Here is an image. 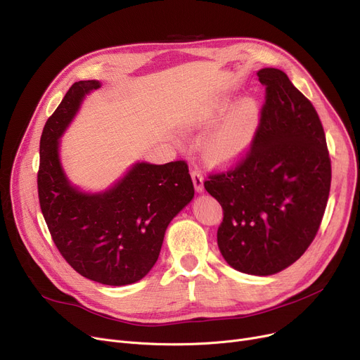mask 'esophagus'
I'll use <instances>...</instances> for the list:
<instances>
[{
	"label": "esophagus",
	"instance_id": "34e87169",
	"mask_svg": "<svg viewBox=\"0 0 360 360\" xmlns=\"http://www.w3.org/2000/svg\"><path fill=\"white\" fill-rule=\"evenodd\" d=\"M191 176H192L195 191L199 192V193H202L204 192V177H202V174H200V171L195 168V169H192Z\"/></svg>",
	"mask_w": 360,
	"mask_h": 360
}]
</instances>
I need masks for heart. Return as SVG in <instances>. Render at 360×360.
<instances>
[{
  "instance_id": "heart-1",
  "label": "heart",
  "mask_w": 360,
  "mask_h": 360,
  "mask_svg": "<svg viewBox=\"0 0 360 360\" xmlns=\"http://www.w3.org/2000/svg\"><path fill=\"white\" fill-rule=\"evenodd\" d=\"M224 109L226 102L214 106L198 118L196 125L211 127L221 117ZM258 120H260V106L257 100L251 96L240 98L200 140V155L204 161L215 167L235 162L250 148L257 131Z\"/></svg>"
}]
</instances>
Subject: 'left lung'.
<instances>
[{
  "label": "left lung",
  "mask_w": 360,
  "mask_h": 360,
  "mask_svg": "<svg viewBox=\"0 0 360 360\" xmlns=\"http://www.w3.org/2000/svg\"><path fill=\"white\" fill-rule=\"evenodd\" d=\"M257 77L266 103L251 150L204 186L223 208L217 243L227 264L269 276L295 263L318 233L330 160L310 100L279 69L263 68Z\"/></svg>",
  "instance_id": "8db88e82"
}]
</instances>
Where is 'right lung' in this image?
Returning <instances> with one entry per match:
<instances>
[{
  "label": "right lung",
  "mask_w": 360,
  "mask_h": 360,
  "mask_svg": "<svg viewBox=\"0 0 360 360\" xmlns=\"http://www.w3.org/2000/svg\"><path fill=\"white\" fill-rule=\"evenodd\" d=\"M102 87L75 82L42 130L38 198L42 215L65 260L90 281L122 286L145 278L160 257L171 220L193 199L184 161L133 164L102 192L70 183L60 162V139L84 98Z\"/></svg>",
  "instance_id": "right-lung-1"
}]
</instances>
